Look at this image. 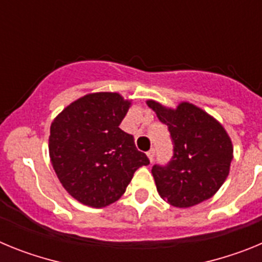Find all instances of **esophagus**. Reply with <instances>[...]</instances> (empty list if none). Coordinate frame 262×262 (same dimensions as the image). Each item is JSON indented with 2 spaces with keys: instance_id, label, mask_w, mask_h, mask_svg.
I'll return each mask as SVG.
<instances>
[{
  "instance_id": "1",
  "label": "esophagus",
  "mask_w": 262,
  "mask_h": 262,
  "mask_svg": "<svg viewBox=\"0 0 262 262\" xmlns=\"http://www.w3.org/2000/svg\"><path fill=\"white\" fill-rule=\"evenodd\" d=\"M147 156H148V159H149V161H154V159H155V151L154 149H151V151L149 152H147Z\"/></svg>"
}]
</instances>
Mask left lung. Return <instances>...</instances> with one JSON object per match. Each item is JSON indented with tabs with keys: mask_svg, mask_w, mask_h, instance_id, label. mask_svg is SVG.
I'll return each instance as SVG.
<instances>
[{
	"mask_svg": "<svg viewBox=\"0 0 262 262\" xmlns=\"http://www.w3.org/2000/svg\"><path fill=\"white\" fill-rule=\"evenodd\" d=\"M169 128L172 161L152 168L159 195L170 206L189 209L210 200L230 174L233 145L223 124L203 108L182 101L174 108L148 99Z\"/></svg>",
	"mask_w": 262,
	"mask_h": 262,
	"instance_id": "obj_1",
	"label": "left lung"
}]
</instances>
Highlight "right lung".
<instances>
[{"label":"right lung","instance_id":"obj_1","mask_svg":"<svg viewBox=\"0 0 262 262\" xmlns=\"http://www.w3.org/2000/svg\"><path fill=\"white\" fill-rule=\"evenodd\" d=\"M131 101L113 92L85 94L51 123V164L62 187L82 205L102 209L117 202L136 169L149 164L133 135L119 128Z\"/></svg>","mask_w":262,"mask_h":262}]
</instances>
